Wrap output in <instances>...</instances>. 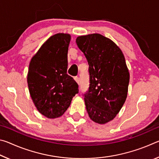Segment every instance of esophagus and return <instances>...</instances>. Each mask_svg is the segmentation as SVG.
I'll return each mask as SVG.
<instances>
[{"label": "esophagus", "mask_w": 159, "mask_h": 159, "mask_svg": "<svg viewBox=\"0 0 159 159\" xmlns=\"http://www.w3.org/2000/svg\"><path fill=\"white\" fill-rule=\"evenodd\" d=\"M74 80H76V82L78 83V84L79 85V83H80V79H79V77H75V78H74Z\"/></svg>", "instance_id": "34e87169"}]
</instances>
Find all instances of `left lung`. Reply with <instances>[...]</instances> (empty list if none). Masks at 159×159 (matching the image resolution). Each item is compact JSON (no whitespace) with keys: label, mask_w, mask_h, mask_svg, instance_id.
Listing matches in <instances>:
<instances>
[{"label":"left lung","mask_w":159,"mask_h":159,"mask_svg":"<svg viewBox=\"0 0 159 159\" xmlns=\"http://www.w3.org/2000/svg\"><path fill=\"white\" fill-rule=\"evenodd\" d=\"M76 42L89 65L86 110L94 122L105 124L116 116L127 98L130 74L125 57L114 41L99 34L78 36Z\"/></svg>","instance_id":"1"}]
</instances>
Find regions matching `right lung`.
I'll return each instance as SVG.
<instances>
[{"mask_svg": "<svg viewBox=\"0 0 159 159\" xmlns=\"http://www.w3.org/2000/svg\"><path fill=\"white\" fill-rule=\"evenodd\" d=\"M71 35L50 36L29 63L27 83L38 111L48 118L60 117L79 93V85L67 74V54Z\"/></svg>", "mask_w": 159, "mask_h": 159, "instance_id": "obj_1", "label": "right lung"}]
</instances>
